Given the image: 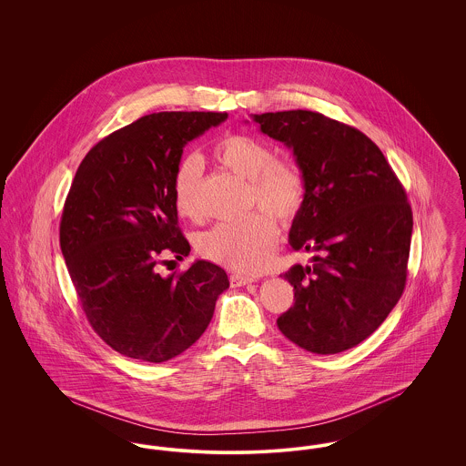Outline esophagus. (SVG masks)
Returning a JSON list of instances; mask_svg holds the SVG:
<instances>
[{
    "label": "esophagus",
    "instance_id": "34e87169",
    "mask_svg": "<svg viewBox=\"0 0 466 466\" xmlns=\"http://www.w3.org/2000/svg\"><path fill=\"white\" fill-rule=\"evenodd\" d=\"M255 281V278H251V276H244V274H232L230 276V285L234 287V289H238V287H244V285H249V283H253Z\"/></svg>",
    "mask_w": 466,
    "mask_h": 466
}]
</instances>
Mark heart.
I'll return each instance as SVG.
<instances>
[{"label": "heart", "mask_w": 466, "mask_h": 466, "mask_svg": "<svg viewBox=\"0 0 466 466\" xmlns=\"http://www.w3.org/2000/svg\"><path fill=\"white\" fill-rule=\"evenodd\" d=\"M213 158L236 177L248 179V198L267 211H255L239 222L218 223L199 238L198 249L211 262L244 274H257L272 264L279 243V220H293L306 198V179L291 160L274 158L272 148L248 134H225L213 150ZM199 162L185 158L173 179L177 215H199ZM273 214L270 216L269 213Z\"/></svg>", "instance_id": "obj_1"}]
</instances>
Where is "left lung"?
<instances>
[{
    "instance_id": "8db88e82",
    "label": "left lung",
    "mask_w": 466,
    "mask_h": 466,
    "mask_svg": "<svg viewBox=\"0 0 466 466\" xmlns=\"http://www.w3.org/2000/svg\"><path fill=\"white\" fill-rule=\"evenodd\" d=\"M251 118L289 147L306 179L289 241L312 257L283 274L295 304L278 327L316 355L351 350L376 332L405 289L412 236L405 190L376 143L355 127L308 110Z\"/></svg>"
}]
</instances>
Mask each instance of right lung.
Segmentation results:
<instances>
[{
    "label": "right lung",
    "instance_id": "right-lung-1",
    "mask_svg": "<svg viewBox=\"0 0 466 466\" xmlns=\"http://www.w3.org/2000/svg\"><path fill=\"white\" fill-rule=\"evenodd\" d=\"M227 116H141L101 139L76 169L61 218V251L92 329L120 355L150 363L181 355L208 329L228 289L227 272L208 260L167 278L157 270L166 255L190 253L173 200L183 148Z\"/></svg>",
    "mask_w": 466,
    "mask_h": 466
}]
</instances>
